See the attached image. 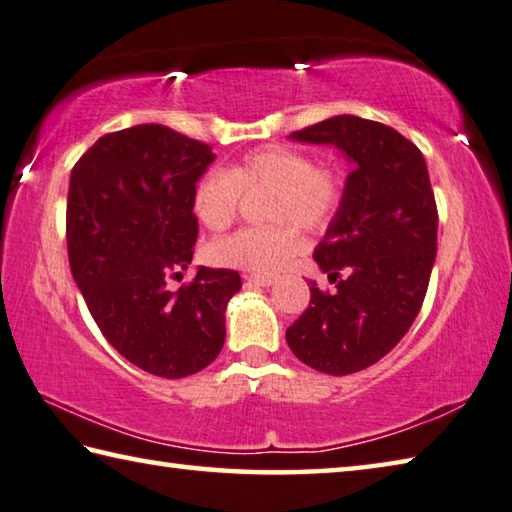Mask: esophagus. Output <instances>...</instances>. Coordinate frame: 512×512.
Wrapping results in <instances>:
<instances>
[{
	"instance_id": "1",
	"label": "esophagus",
	"mask_w": 512,
	"mask_h": 512,
	"mask_svg": "<svg viewBox=\"0 0 512 512\" xmlns=\"http://www.w3.org/2000/svg\"><path fill=\"white\" fill-rule=\"evenodd\" d=\"M245 281H247L249 285L267 287V285L276 283V276H267V274H249V276H245Z\"/></svg>"
}]
</instances>
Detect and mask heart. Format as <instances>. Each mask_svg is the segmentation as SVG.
I'll use <instances>...</instances> for the list:
<instances>
[{"instance_id":"b5f03b06","label":"heart","mask_w":512,"mask_h":512,"mask_svg":"<svg viewBox=\"0 0 512 512\" xmlns=\"http://www.w3.org/2000/svg\"><path fill=\"white\" fill-rule=\"evenodd\" d=\"M243 191H272L265 205L267 227H247L214 240L207 258L214 265L254 274H276L303 249L298 227L323 234L341 216L347 185L345 173L332 162H318L312 153L267 144L240 156L229 169L202 173L191 196L200 225L225 229L238 216Z\"/></svg>"}]
</instances>
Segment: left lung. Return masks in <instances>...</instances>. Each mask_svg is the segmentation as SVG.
I'll list each match as a JSON object with an SVG mask.
<instances>
[{
  "label": "left lung",
  "mask_w": 512,
  "mask_h": 512,
  "mask_svg": "<svg viewBox=\"0 0 512 512\" xmlns=\"http://www.w3.org/2000/svg\"><path fill=\"white\" fill-rule=\"evenodd\" d=\"M292 138L334 144L354 171L341 216L314 252L336 289L310 281V307L285 339L310 368L352 374L383 359L421 310L437 256L435 194L417 144L381 122L336 115Z\"/></svg>",
  "instance_id": "left-lung-1"
}]
</instances>
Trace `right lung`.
I'll return each mask as SVG.
<instances>
[{"instance_id": "add662e5", "label": "right lung", "mask_w": 512, "mask_h": 512, "mask_svg": "<svg viewBox=\"0 0 512 512\" xmlns=\"http://www.w3.org/2000/svg\"><path fill=\"white\" fill-rule=\"evenodd\" d=\"M205 142L162 124L106 133L75 162L66 200L69 265L104 339L140 370L182 379L216 359L225 310L240 289L234 269L194 258L191 196L214 162Z\"/></svg>"}]
</instances>
